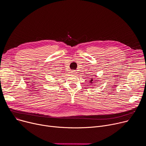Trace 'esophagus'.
Wrapping results in <instances>:
<instances>
[{
  "label": "esophagus",
  "instance_id": "esophagus-1",
  "mask_svg": "<svg viewBox=\"0 0 146 146\" xmlns=\"http://www.w3.org/2000/svg\"><path fill=\"white\" fill-rule=\"evenodd\" d=\"M71 73H72V74H76V72L74 70H73V71H72Z\"/></svg>",
  "mask_w": 146,
  "mask_h": 146
}]
</instances>
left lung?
Returning <instances> with one entry per match:
<instances>
[{
    "mask_svg": "<svg viewBox=\"0 0 146 146\" xmlns=\"http://www.w3.org/2000/svg\"><path fill=\"white\" fill-rule=\"evenodd\" d=\"M92 82H93V79H91V80H90V83H92Z\"/></svg>",
    "mask_w": 146,
    "mask_h": 146,
    "instance_id": "1",
    "label": "left lung"
}]
</instances>
